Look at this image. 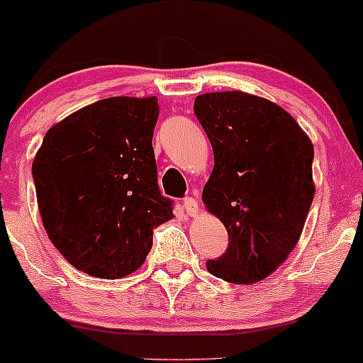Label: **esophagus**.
Masks as SVG:
<instances>
[{
    "instance_id": "1",
    "label": "esophagus",
    "mask_w": 363,
    "mask_h": 363,
    "mask_svg": "<svg viewBox=\"0 0 363 363\" xmlns=\"http://www.w3.org/2000/svg\"><path fill=\"white\" fill-rule=\"evenodd\" d=\"M182 208H184L188 217H194V215L198 213V200L193 196H186L184 200H182Z\"/></svg>"
}]
</instances>
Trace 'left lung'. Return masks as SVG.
I'll return each instance as SVG.
<instances>
[{
  "label": "left lung",
  "mask_w": 363,
  "mask_h": 363,
  "mask_svg": "<svg viewBox=\"0 0 363 363\" xmlns=\"http://www.w3.org/2000/svg\"><path fill=\"white\" fill-rule=\"evenodd\" d=\"M194 115L213 150L203 203L229 234L225 253L206 262L215 277L253 284L286 260L313 201V145L276 103L241 91L205 93Z\"/></svg>",
  "instance_id": "8db88e82"
}]
</instances>
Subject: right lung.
I'll list each match as a JSON object with an SVG mask.
<instances>
[{
    "mask_svg": "<svg viewBox=\"0 0 363 363\" xmlns=\"http://www.w3.org/2000/svg\"><path fill=\"white\" fill-rule=\"evenodd\" d=\"M158 99L106 98L51 127L33 177L48 238L70 265L93 277L138 270L153 229L170 220L158 188L153 129Z\"/></svg>",
    "mask_w": 363,
    "mask_h": 363,
    "instance_id": "right-lung-1",
    "label": "right lung"
}]
</instances>
